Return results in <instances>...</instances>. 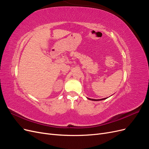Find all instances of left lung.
Returning <instances> with one entry per match:
<instances>
[{"mask_svg": "<svg viewBox=\"0 0 149 149\" xmlns=\"http://www.w3.org/2000/svg\"><path fill=\"white\" fill-rule=\"evenodd\" d=\"M88 100H91V101H101V100H106V99H107V98H106V97H105V98L101 99V100H94V99H90V98H88Z\"/></svg>", "mask_w": 149, "mask_h": 149, "instance_id": "obj_1", "label": "left lung"}]
</instances>
